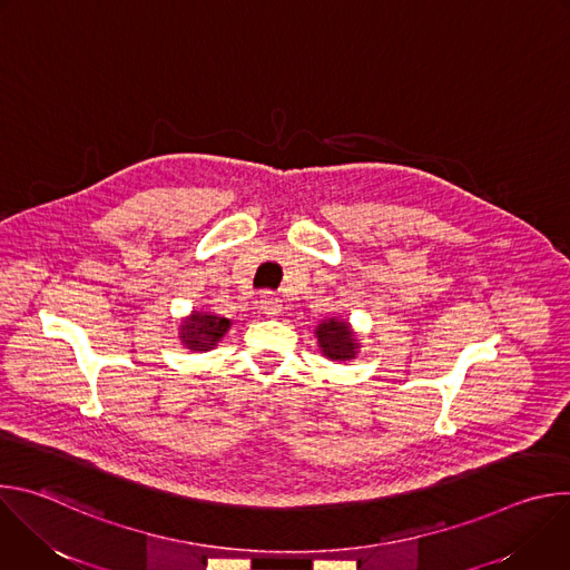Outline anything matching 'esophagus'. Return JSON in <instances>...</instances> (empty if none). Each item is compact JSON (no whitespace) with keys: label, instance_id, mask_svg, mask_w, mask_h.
<instances>
[{"label":"esophagus","instance_id":"1","mask_svg":"<svg viewBox=\"0 0 570 570\" xmlns=\"http://www.w3.org/2000/svg\"><path fill=\"white\" fill-rule=\"evenodd\" d=\"M259 308H262V313L264 315H268V317H275V315H279L282 313V299L275 295V293H264L262 295V299H259Z\"/></svg>","mask_w":570,"mask_h":570}]
</instances>
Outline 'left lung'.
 <instances>
[{
	"instance_id": "obj_1",
	"label": "left lung",
	"mask_w": 570,
	"mask_h": 570,
	"mask_svg": "<svg viewBox=\"0 0 570 570\" xmlns=\"http://www.w3.org/2000/svg\"><path fill=\"white\" fill-rule=\"evenodd\" d=\"M315 334L324 356L336 358V361H350L356 356L358 343L354 338V332L347 327V322L330 317L320 324Z\"/></svg>"
}]
</instances>
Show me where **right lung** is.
I'll list each match as a JSON object with an SVG mask.
<instances>
[{"instance_id": "right-lung-1", "label": "right lung", "mask_w": 570, "mask_h": 570, "mask_svg": "<svg viewBox=\"0 0 570 570\" xmlns=\"http://www.w3.org/2000/svg\"><path fill=\"white\" fill-rule=\"evenodd\" d=\"M229 330V320L207 313H194L183 322L180 341L187 345V350L194 352H207L212 350L220 336Z\"/></svg>"}]
</instances>
